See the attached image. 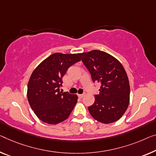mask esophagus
<instances>
[{
  "label": "esophagus",
  "mask_w": 156,
  "mask_h": 156,
  "mask_svg": "<svg viewBox=\"0 0 156 156\" xmlns=\"http://www.w3.org/2000/svg\"><path fill=\"white\" fill-rule=\"evenodd\" d=\"M78 96L79 98H83V97L85 96V94H78Z\"/></svg>",
  "instance_id": "obj_1"
}]
</instances>
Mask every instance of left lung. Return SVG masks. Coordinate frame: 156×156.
Here are the masks:
<instances>
[{
    "instance_id": "1",
    "label": "left lung",
    "mask_w": 156,
    "mask_h": 156,
    "mask_svg": "<svg viewBox=\"0 0 156 156\" xmlns=\"http://www.w3.org/2000/svg\"><path fill=\"white\" fill-rule=\"evenodd\" d=\"M92 76L93 82L101 83L99 94L88 107L97 121L108 124L117 121L125 113L129 103V83L124 67L118 60L104 51L94 50L79 53Z\"/></svg>"
}]
</instances>
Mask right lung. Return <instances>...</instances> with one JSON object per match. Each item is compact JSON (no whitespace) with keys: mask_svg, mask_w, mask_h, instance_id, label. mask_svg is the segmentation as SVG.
<instances>
[{"mask_svg":"<svg viewBox=\"0 0 156 156\" xmlns=\"http://www.w3.org/2000/svg\"><path fill=\"white\" fill-rule=\"evenodd\" d=\"M80 60L79 53H55L32 72L28 83L27 98L34 113L43 122L56 125L70 115L78 96L62 92L59 87L69 67Z\"/></svg>","mask_w":156,"mask_h":156,"instance_id":"obj_1","label":"right lung"}]
</instances>
